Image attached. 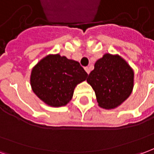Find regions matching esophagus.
Segmentation results:
<instances>
[{"label": "esophagus", "mask_w": 154, "mask_h": 154, "mask_svg": "<svg viewBox=\"0 0 154 154\" xmlns=\"http://www.w3.org/2000/svg\"><path fill=\"white\" fill-rule=\"evenodd\" d=\"M85 70H86V72H87V74L90 73V68L88 67H85Z\"/></svg>", "instance_id": "34e87169"}]
</instances>
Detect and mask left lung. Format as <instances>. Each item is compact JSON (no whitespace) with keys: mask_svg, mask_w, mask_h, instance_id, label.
Here are the masks:
<instances>
[{"mask_svg":"<svg viewBox=\"0 0 154 154\" xmlns=\"http://www.w3.org/2000/svg\"><path fill=\"white\" fill-rule=\"evenodd\" d=\"M87 81L95 91L99 106L113 109L132 92L134 72L119 56L106 54L97 61Z\"/></svg>","mask_w":154,"mask_h":154,"instance_id":"8db88e82","label":"left lung"}]
</instances>
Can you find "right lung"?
<instances>
[{
    "label": "right lung",
    "mask_w": 154,
    "mask_h": 154,
    "mask_svg": "<svg viewBox=\"0 0 154 154\" xmlns=\"http://www.w3.org/2000/svg\"><path fill=\"white\" fill-rule=\"evenodd\" d=\"M87 76L78 62L59 54L48 55L33 68L30 83L39 99L48 106L57 107L70 101L76 86Z\"/></svg>",
    "instance_id": "right-lung-1"
}]
</instances>
